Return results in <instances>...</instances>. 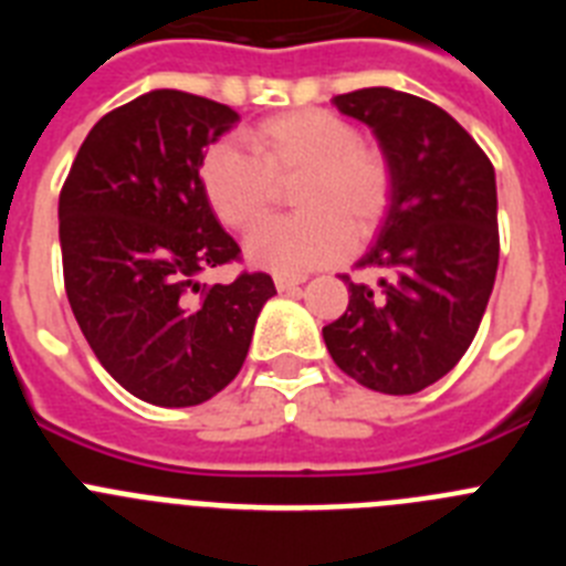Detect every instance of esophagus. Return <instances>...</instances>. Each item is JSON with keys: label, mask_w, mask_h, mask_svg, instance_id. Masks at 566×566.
<instances>
[{"label": "esophagus", "mask_w": 566, "mask_h": 566, "mask_svg": "<svg viewBox=\"0 0 566 566\" xmlns=\"http://www.w3.org/2000/svg\"><path fill=\"white\" fill-rule=\"evenodd\" d=\"M303 283H306V277H303V274H297V277L277 274V277H274V286H277V292H294V289L303 286Z\"/></svg>", "instance_id": "obj_1"}]
</instances>
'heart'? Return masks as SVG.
<instances>
[{"instance_id":"b5f03b06","label":"heart","mask_w":566,"mask_h":566,"mask_svg":"<svg viewBox=\"0 0 566 566\" xmlns=\"http://www.w3.org/2000/svg\"><path fill=\"white\" fill-rule=\"evenodd\" d=\"M247 144L223 142L207 153L201 184L209 207L232 229H249L269 212L274 181L303 172L294 189L300 214L277 218L247 238L258 269L303 274L343 258L354 240L371 238L391 207V167L365 147L359 129L328 109H292L260 122Z\"/></svg>"}]
</instances>
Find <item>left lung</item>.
<instances>
[{"label":"left lung","mask_w":566,"mask_h":566,"mask_svg":"<svg viewBox=\"0 0 566 566\" xmlns=\"http://www.w3.org/2000/svg\"><path fill=\"white\" fill-rule=\"evenodd\" d=\"M371 129L391 167V207L348 283V308L323 328L334 363L379 394H417L462 359L499 269L496 172L453 115L391 87L332 98Z\"/></svg>","instance_id":"8db88e82"}]
</instances>
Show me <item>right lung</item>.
I'll return each mask as SVG.
<instances>
[{
    "instance_id": "add662e5",
    "label": "right lung",
    "mask_w": 566,
    "mask_h": 566,
    "mask_svg": "<svg viewBox=\"0 0 566 566\" xmlns=\"http://www.w3.org/2000/svg\"><path fill=\"white\" fill-rule=\"evenodd\" d=\"M232 107L149 90L90 129L59 195L70 308L98 363L133 397L189 408L223 391L274 297L269 274L201 283L238 258L201 184L203 147Z\"/></svg>"
}]
</instances>
